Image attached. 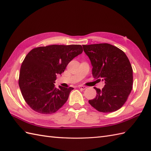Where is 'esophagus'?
Listing matches in <instances>:
<instances>
[{"instance_id":"34e87169","label":"esophagus","mask_w":151,"mask_h":151,"mask_svg":"<svg viewBox=\"0 0 151 151\" xmlns=\"http://www.w3.org/2000/svg\"><path fill=\"white\" fill-rule=\"evenodd\" d=\"M78 87L79 89H82V90H85V89L87 88V87H86V86H78Z\"/></svg>"}]
</instances>
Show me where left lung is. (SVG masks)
<instances>
[{"mask_svg": "<svg viewBox=\"0 0 151 151\" xmlns=\"http://www.w3.org/2000/svg\"><path fill=\"white\" fill-rule=\"evenodd\" d=\"M83 48L91 62L93 77L106 83L101 90L94 87L96 96L89 103L101 113L118 110L132 89V68L127 55L107 43L83 45Z\"/></svg>", "mask_w": 151, "mask_h": 151, "instance_id": "1", "label": "left lung"}]
</instances>
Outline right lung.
Here are the masks:
<instances>
[{"mask_svg": "<svg viewBox=\"0 0 151 151\" xmlns=\"http://www.w3.org/2000/svg\"><path fill=\"white\" fill-rule=\"evenodd\" d=\"M81 45H50L38 47L26 56L20 70L19 85L24 99L38 113H56L67 101L73 87H55L57 75L81 54Z\"/></svg>", "mask_w": 151, "mask_h": 151, "instance_id": "1", "label": "right lung"}]
</instances>
